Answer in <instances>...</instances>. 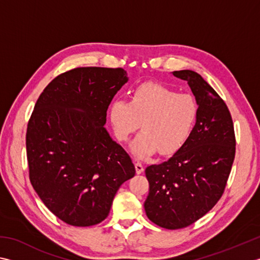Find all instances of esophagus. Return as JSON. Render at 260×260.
<instances>
[{
  "label": "esophagus",
  "mask_w": 260,
  "mask_h": 260,
  "mask_svg": "<svg viewBox=\"0 0 260 260\" xmlns=\"http://www.w3.org/2000/svg\"><path fill=\"white\" fill-rule=\"evenodd\" d=\"M135 170H136V174H137V175L142 174V172L144 171V167H143V165H142L141 162H136V164H135Z\"/></svg>",
  "instance_id": "1"
}]
</instances>
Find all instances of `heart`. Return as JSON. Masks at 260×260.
<instances>
[{"instance_id":"b5f03b06","label":"heart","mask_w":260,"mask_h":260,"mask_svg":"<svg viewBox=\"0 0 260 260\" xmlns=\"http://www.w3.org/2000/svg\"><path fill=\"white\" fill-rule=\"evenodd\" d=\"M198 107L188 94H178L166 86L147 82L134 90L131 103L116 100L109 107V123L116 139L126 142L142 131L131 144L137 159H146L156 151L174 154L184 146L195 128Z\"/></svg>"}]
</instances>
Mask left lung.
I'll return each mask as SVG.
<instances>
[{"mask_svg": "<svg viewBox=\"0 0 260 260\" xmlns=\"http://www.w3.org/2000/svg\"><path fill=\"white\" fill-rule=\"evenodd\" d=\"M195 95L198 116L187 143L169 160L145 169L150 191L144 202L149 220L161 228H186L220 200L236 154V137L226 105L202 76L175 71Z\"/></svg>", "mask_w": 260, "mask_h": 260, "instance_id": "left-lung-1", "label": "left lung"}]
</instances>
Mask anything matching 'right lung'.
Here are the masks:
<instances>
[{
  "label": "right lung",
  "instance_id": "right-lung-1",
  "mask_svg": "<svg viewBox=\"0 0 260 260\" xmlns=\"http://www.w3.org/2000/svg\"><path fill=\"white\" fill-rule=\"evenodd\" d=\"M127 82L123 69L78 68L55 78L35 105L25 135L30 182L70 225L103 222L121 184L135 176L105 127L107 109Z\"/></svg>",
  "mask_w": 260,
  "mask_h": 260
}]
</instances>
